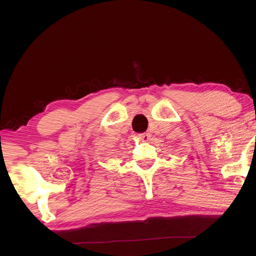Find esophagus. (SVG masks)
Listing matches in <instances>:
<instances>
[{"instance_id":"1","label":"esophagus","mask_w":256,"mask_h":256,"mask_svg":"<svg viewBox=\"0 0 256 256\" xmlns=\"http://www.w3.org/2000/svg\"><path fill=\"white\" fill-rule=\"evenodd\" d=\"M138 138H140V140L146 142L150 138V134L149 133H140V134H138Z\"/></svg>"}]
</instances>
